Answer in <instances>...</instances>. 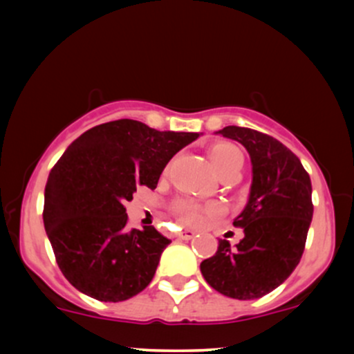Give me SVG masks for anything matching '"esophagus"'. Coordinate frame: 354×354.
I'll use <instances>...</instances> for the list:
<instances>
[{
    "label": "esophagus",
    "instance_id": "1",
    "mask_svg": "<svg viewBox=\"0 0 354 354\" xmlns=\"http://www.w3.org/2000/svg\"><path fill=\"white\" fill-rule=\"evenodd\" d=\"M176 236H178V239H185V241H188V239L194 236V231L193 230H183L176 234Z\"/></svg>",
    "mask_w": 354,
    "mask_h": 354
}]
</instances>
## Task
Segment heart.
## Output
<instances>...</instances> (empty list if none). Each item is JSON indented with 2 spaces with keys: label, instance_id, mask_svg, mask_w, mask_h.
Masks as SVG:
<instances>
[{
  "label": "heart",
  "instance_id": "heart-1",
  "mask_svg": "<svg viewBox=\"0 0 354 354\" xmlns=\"http://www.w3.org/2000/svg\"><path fill=\"white\" fill-rule=\"evenodd\" d=\"M209 160L219 176L228 169L243 166V154L234 145L216 143L209 148ZM221 211L218 205H200L193 200H180L173 205L174 216L185 225H203L206 219Z\"/></svg>",
  "mask_w": 354,
  "mask_h": 354
}]
</instances>
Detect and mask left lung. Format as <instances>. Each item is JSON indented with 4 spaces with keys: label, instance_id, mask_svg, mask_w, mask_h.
Segmentation results:
<instances>
[{
    "label": "left lung",
    "instance_id": "8db88e82",
    "mask_svg": "<svg viewBox=\"0 0 354 354\" xmlns=\"http://www.w3.org/2000/svg\"><path fill=\"white\" fill-rule=\"evenodd\" d=\"M219 133L248 149L253 183L246 208L233 221L245 238L236 248L219 239L200 268L218 293L256 299L278 288L301 259L313 218L311 180L299 158L273 136L241 126Z\"/></svg>",
    "mask_w": 354,
    "mask_h": 354
}]
</instances>
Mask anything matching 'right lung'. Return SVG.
Here are the masks:
<instances>
[{"label":"right lung","instance_id":"add662e5","mask_svg":"<svg viewBox=\"0 0 354 354\" xmlns=\"http://www.w3.org/2000/svg\"><path fill=\"white\" fill-rule=\"evenodd\" d=\"M198 136L118 120L68 146L48 176L43 221L61 273L76 290L116 303L151 283L171 241L154 226L129 230L124 201L138 186L156 188L168 161Z\"/></svg>","mask_w":354,"mask_h":354}]
</instances>
